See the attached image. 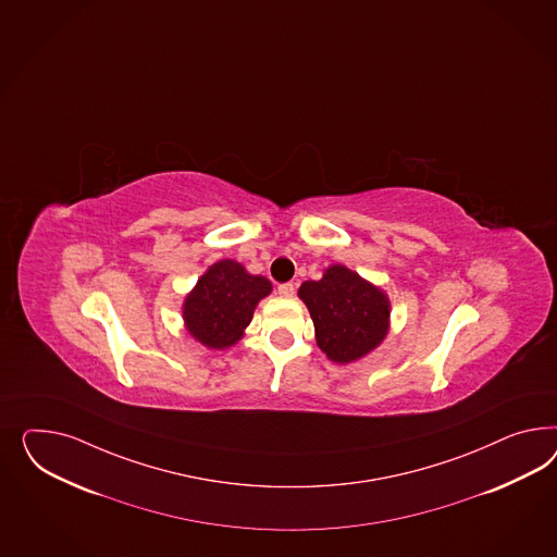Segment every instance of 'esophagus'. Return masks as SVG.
Returning <instances> with one entry per match:
<instances>
[{
  "label": "esophagus",
  "mask_w": 557,
  "mask_h": 557,
  "mask_svg": "<svg viewBox=\"0 0 557 557\" xmlns=\"http://www.w3.org/2000/svg\"><path fill=\"white\" fill-rule=\"evenodd\" d=\"M278 295L281 297H293L295 295V285L293 283H283V285H278Z\"/></svg>",
  "instance_id": "1"
}]
</instances>
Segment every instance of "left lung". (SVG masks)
I'll return each mask as SVG.
<instances>
[{
  "instance_id": "8db88e82",
  "label": "left lung",
  "mask_w": 557,
  "mask_h": 557,
  "mask_svg": "<svg viewBox=\"0 0 557 557\" xmlns=\"http://www.w3.org/2000/svg\"><path fill=\"white\" fill-rule=\"evenodd\" d=\"M299 297L313 319L319 348L337 364L374 350L388 332L386 295L346 267L335 264L321 281H305Z\"/></svg>"
}]
</instances>
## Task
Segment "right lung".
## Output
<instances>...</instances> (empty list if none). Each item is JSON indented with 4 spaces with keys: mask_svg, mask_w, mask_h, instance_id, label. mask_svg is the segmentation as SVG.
I'll return each mask as SVG.
<instances>
[{
    "mask_svg": "<svg viewBox=\"0 0 557 557\" xmlns=\"http://www.w3.org/2000/svg\"><path fill=\"white\" fill-rule=\"evenodd\" d=\"M271 290L269 278L248 274L234 260H222L197 281L185 299V325L207 348H227L238 342L252 321L256 302Z\"/></svg>",
    "mask_w": 557,
    "mask_h": 557,
    "instance_id": "1",
    "label": "right lung"
}]
</instances>
